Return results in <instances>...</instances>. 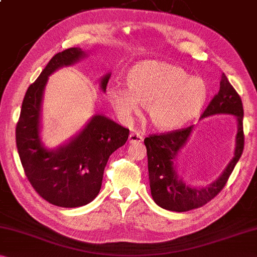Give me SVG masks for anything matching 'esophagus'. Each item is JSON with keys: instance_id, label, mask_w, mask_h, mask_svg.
I'll use <instances>...</instances> for the list:
<instances>
[{"instance_id": "34e87169", "label": "esophagus", "mask_w": 257, "mask_h": 257, "mask_svg": "<svg viewBox=\"0 0 257 257\" xmlns=\"http://www.w3.org/2000/svg\"><path fill=\"white\" fill-rule=\"evenodd\" d=\"M142 140H144V137L140 136L139 133H130L128 136V141L130 144H139V142H141Z\"/></svg>"}]
</instances>
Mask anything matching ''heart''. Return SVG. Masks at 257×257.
I'll list each match as a JSON object with an SVG mask.
<instances>
[{"label": "heart", "instance_id": "heart-1", "mask_svg": "<svg viewBox=\"0 0 257 257\" xmlns=\"http://www.w3.org/2000/svg\"><path fill=\"white\" fill-rule=\"evenodd\" d=\"M126 89L111 85L106 95L120 119L131 120L144 104L148 120L160 130H175L194 119L206 104L208 87L202 79L188 77L178 65L141 61L127 71Z\"/></svg>", "mask_w": 257, "mask_h": 257}]
</instances>
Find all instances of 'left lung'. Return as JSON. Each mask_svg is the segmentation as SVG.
<instances>
[{
	"mask_svg": "<svg viewBox=\"0 0 257 257\" xmlns=\"http://www.w3.org/2000/svg\"><path fill=\"white\" fill-rule=\"evenodd\" d=\"M212 115H231L236 118L238 132L235 137L234 156L222 175L206 187H192L179 178L176 170V160L181 148L186 145L193 126L176 131L152 134L145 139L148 156L149 185L154 201L161 208L170 211L184 212L200 208L214 199L224 188L228 177L241 156L244 145L243 108L239 94L222 74L219 90L208 104L201 118Z\"/></svg>",
	"mask_w": 257,
	"mask_h": 257,
	"instance_id": "1",
	"label": "left lung"
}]
</instances>
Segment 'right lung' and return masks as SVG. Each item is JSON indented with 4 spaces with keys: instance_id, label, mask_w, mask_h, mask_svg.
Returning <instances> with one entry per match:
<instances>
[{
    "instance_id": "obj_1",
    "label": "right lung",
    "mask_w": 257,
    "mask_h": 257,
    "mask_svg": "<svg viewBox=\"0 0 257 257\" xmlns=\"http://www.w3.org/2000/svg\"><path fill=\"white\" fill-rule=\"evenodd\" d=\"M80 48H69L51 58L27 88L16 126V144L27 179L42 199L63 208L89 203L101 189L109 156L128 138L130 130L102 115H95L68 144L49 151L40 140L43 90L54 71L85 57ZM110 73L101 79L105 92Z\"/></svg>"
}]
</instances>
